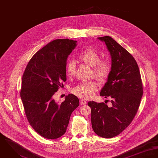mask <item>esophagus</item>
Instances as JSON below:
<instances>
[{"instance_id": "34e87169", "label": "esophagus", "mask_w": 158, "mask_h": 158, "mask_svg": "<svg viewBox=\"0 0 158 158\" xmlns=\"http://www.w3.org/2000/svg\"><path fill=\"white\" fill-rule=\"evenodd\" d=\"M80 103H81V105H86V104H87V101H86L85 100L82 99V100H81V101H80Z\"/></svg>"}]
</instances>
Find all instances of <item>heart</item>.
Returning <instances> with one entry per match:
<instances>
[{
    "label": "heart",
    "mask_w": 158,
    "mask_h": 158,
    "mask_svg": "<svg viewBox=\"0 0 158 158\" xmlns=\"http://www.w3.org/2000/svg\"><path fill=\"white\" fill-rule=\"evenodd\" d=\"M78 58L84 64L92 67L94 76L98 80H105L111 71L109 62L105 60H101L100 54L93 48H88L84 50L78 54ZM66 72L72 76L76 72V63L70 60L66 65ZM98 90V84L95 82H83L72 89V93L76 96L85 99L93 98Z\"/></svg>",
    "instance_id": "obj_1"
}]
</instances>
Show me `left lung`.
<instances>
[{
    "label": "left lung",
    "mask_w": 158,
    "mask_h": 158,
    "mask_svg": "<svg viewBox=\"0 0 158 158\" xmlns=\"http://www.w3.org/2000/svg\"><path fill=\"white\" fill-rule=\"evenodd\" d=\"M104 42L111 58V68L100 95L110 97L112 106L89 101L93 130L98 136L111 138L119 135L134 119L143 94L140 71L132 55L105 35L98 37Z\"/></svg>",
    "instance_id": "left-lung-1"
}]
</instances>
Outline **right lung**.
Returning a JSON list of instances; mask_svg holds the SVG:
<instances>
[{"mask_svg": "<svg viewBox=\"0 0 158 158\" xmlns=\"http://www.w3.org/2000/svg\"><path fill=\"white\" fill-rule=\"evenodd\" d=\"M76 40L56 39L39 50L29 61L22 76L20 97L27 118L41 136L55 139L66 132L71 114L79 105L69 94L62 103L53 95L67 80L68 56Z\"/></svg>", "mask_w": 158, "mask_h": 158, "instance_id": "add662e5", "label": "right lung"}]
</instances>
